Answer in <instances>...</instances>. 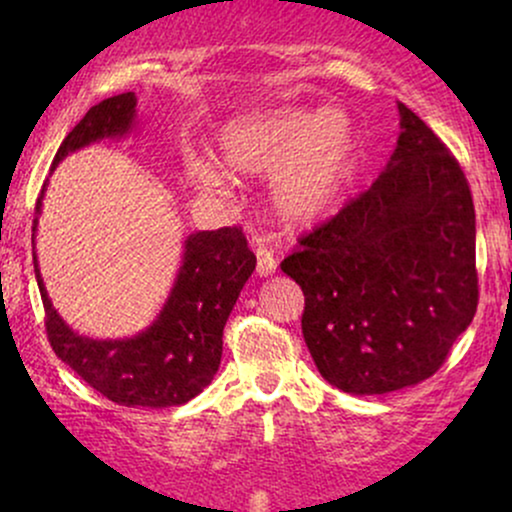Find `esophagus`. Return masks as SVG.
<instances>
[{"instance_id": "1", "label": "esophagus", "mask_w": 512, "mask_h": 512, "mask_svg": "<svg viewBox=\"0 0 512 512\" xmlns=\"http://www.w3.org/2000/svg\"><path fill=\"white\" fill-rule=\"evenodd\" d=\"M257 255V274L260 276H272L276 272V260H274V252L267 248V245H260L255 250Z\"/></svg>"}]
</instances>
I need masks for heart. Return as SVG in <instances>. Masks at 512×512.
<instances>
[{
    "label": "heart",
    "instance_id": "b5f03b06",
    "mask_svg": "<svg viewBox=\"0 0 512 512\" xmlns=\"http://www.w3.org/2000/svg\"><path fill=\"white\" fill-rule=\"evenodd\" d=\"M219 149L238 173H276L272 207L284 221L313 223L344 195L356 170L358 137L334 108H276L238 117L221 129ZM204 190L228 187V173L207 156L192 161Z\"/></svg>",
    "mask_w": 512,
    "mask_h": 512
}]
</instances>
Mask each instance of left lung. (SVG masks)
I'll use <instances>...</instances> for the list:
<instances>
[{
  "mask_svg": "<svg viewBox=\"0 0 512 512\" xmlns=\"http://www.w3.org/2000/svg\"><path fill=\"white\" fill-rule=\"evenodd\" d=\"M399 108L378 180L281 262L303 289V339L327 383L385 395L431 378L477 313V226L460 163Z\"/></svg>",
  "mask_w": 512,
  "mask_h": 512,
  "instance_id": "1",
  "label": "left lung"
}]
</instances>
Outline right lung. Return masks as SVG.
I'll use <instances>...</instances> for the list:
<instances>
[{"label": "right lung", "instance_id": "1", "mask_svg": "<svg viewBox=\"0 0 512 512\" xmlns=\"http://www.w3.org/2000/svg\"><path fill=\"white\" fill-rule=\"evenodd\" d=\"M134 127L137 96L129 91L105 98L64 137L52 168L88 144L127 137ZM43 195L45 185L35 202L33 248ZM182 248L178 276L161 313L144 332L125 339H91L74 332L52 308L33 250L52 351L110 402L142 409L178 407L197 397L219 370L223 327L257 260L236 226L192 233Z\"/></svg>", "mask_w": 512, "mask_h": 512}]
</instances>
